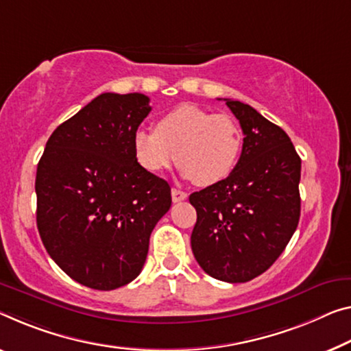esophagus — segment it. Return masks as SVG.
Returning a JSON list of instances; mask_svg holds the SVG:
<instances>
[{"instance_id":"1","label":"esophagus","mask_w":351,"mask_h":351,"mask_svg":"<svg viewBox=\"0 0 351 351\" xmlns=\"http://www.w3.org/2000/svg\"><path fill=\"white\" fill-rule=\"evenodd\" d=\"M171 194H172V201H174V202L185 201V199L188 197V194H186L185 191H182V190H177V188H172Z\"/></svg>"}]
</instances>
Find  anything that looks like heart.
<instances>
[{
    "label": "heart",
    "instance_id": "heart-1",
    "mask_svg": "<svg viewBox=\"0 0 351 351\" xmlns=\"http://www.w3.org/2000/svg\"><path fill=\"white\" fill-rule=\"evenodd\" d=\"M241 152V132L228 114H215L194 105H180L155 122V132L133 134L136 163L160 174L179 163L183 176L197 185L223 182L234 171Z\"/></svg>",
    "mask_w": 351,
    "mask_h": 351
}]
</instances>
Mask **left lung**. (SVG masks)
<instances>
[{
  "label": "left lung",
  "mask_w": 351,
  "mask_h": 351,
  "mask_svg": "<svg viewBox=\"0 0 351 351\" xmlns=\"http://www.w3.org/2000/svg\"><path fill=\"white\" fill-rule=\"evenodd\" d=\"M224 100L243 130V149L228 179L190 196L197 212L191 250L212 278L247 282L276 262L296 230L301 158L281 127Z\"/></svg>",
  "instance_id": "obj_1"
}]
</instances>
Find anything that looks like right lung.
Here are the masks:
<instances>
[{
    "instance_id": "obj_1",
    "label": "right lung",
    "mask_w": 351,
    "mask_h": 351,
    "mask_svg": "<svg viewBox=\"0 0 351 351\" xmlns=\"http://www.w3.org/2000/svg\"><path fill=\"white\" fill-rule=\"evenodd\" d=\"M150 110L144 94H100L51 133L37 165L42 243L86 287L132 282L155 224L171 208L169 183L133 154V134Z\"/></svg>"
}]
</instances>
